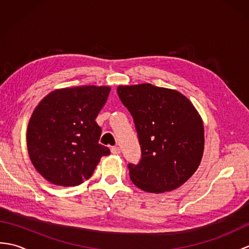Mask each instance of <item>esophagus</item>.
Wrapping results in <instances>:
<instances>
[{"instance_id": "obj_1", "label": "esophagus", "mask_w": 249, "mask_h": 249, "mask_svg": "<svg viewBox=\"0 0 249 249\" xmlns=\"http://www.w3.org/2000/svg\"><path fill=\"white\" fill-rule=\"evenodd\" d=\"M111 153H112L113 155H119L120 154V149L118 146H112V147H111Z\"/></svg>"}]
</instances>
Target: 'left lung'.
Segmentation results:
<instances>
[{"label":"left lung","mask_w":249,"mask_h":249,"mask_svg":"<svg viewBox=\"0 0 249 249\" xmlns=\"http://www.w3.org/2000/svg\"><path fill=\"white\" fill-rule=\"evenodd\" d=\"M141 146L139 165L129 163L137 187L161 194L177 189L197 170L204 150V127L192 102L177 89L150 83L119 86Z\"/></svg>","instance_id":"obj_1"}]
</instances>
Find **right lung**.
<instances>
[{
	"label": "right lung",
	"instance_id": "right-lung-1",
	"mask_svg": "<svg viewBox=\"0 0 249 249\" xmlns=\"http://www.w3.org/2000/svg\"><path fill=\"white\" fill-rule=\"evenodd\" d=\"M110 87L57 89L37 105L26 130L33 166L57 186H77L91 178L100 158L110 154L98 143L102 128L96 116L107 102Z\"/></svg>",
	"mask_w": 249,
	"mask_h": 249
}]
</instances>
